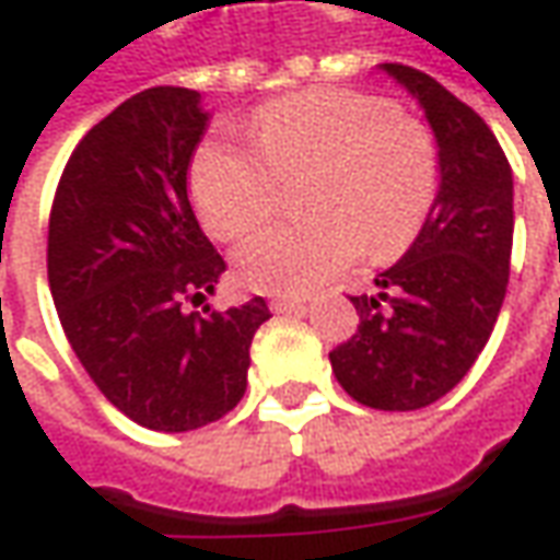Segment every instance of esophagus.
I'll return each mask as SVG.
<instances>
[{"instance_id":"esophagus-1","label":"esophagus","mask_w":560,"mask_h":560,"mask_svg":"<svg viewBox=\"0 0 560 560\" xmlns=\"http://www.w3.org/2000/svg\"><path fill=\"white\" fill-rule=\"evenodd\" d=\"M299 307H304L302 299H271L273 314H287V311H299Z\"/></svg>"}]
</instances>
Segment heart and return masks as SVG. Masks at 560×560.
I'll return each mask as SVG.
<instances>
[{
  "mask_svg": "<svg viewBox=\"0 0 560 560\" xmlns=\"http://www.w3.org/2000/svg\"><path fill=\"white\" fill-rule=\"evenodd\" d=\"M253 140L200 142L188 188L203 229L237 241L280 203V179H304V222L268 225L237 249L249 289L302 295L341 273L362 249L405 253L427 225L442 188V155L430 125L387 96L314 88L253 115Z\"/></svg>",
  "mask_w": 560,
  "mask_h": 560,
  "instance_id": "1",
  "label": "heart"
}]
</instances>
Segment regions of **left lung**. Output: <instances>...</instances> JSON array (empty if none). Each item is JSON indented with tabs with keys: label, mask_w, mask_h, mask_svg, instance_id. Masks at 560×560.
<instances>
[{
	"label": "left lung",
	"mask_w": 560,
	"mask_h": 560,
	"mask_svg": "<svg viewBox=\"0 0 560 560\" xmlns=\"http://www.w3.org/2000/svg\"><path fill=\"white\" fill-rule=\"evenodd\" d=\"M427 112L442 188L427 225L372 295H350L357 335L329 353L357 402L415 411L454 390L503 307L512 256V167L479 112L420 69L384 63Z\"/></svg>",
	"instance_id": "8db88e82"
}]
</instances>
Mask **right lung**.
Returning <instances> with one entry per match:
<instances>
[{
    "instance_id": "right-lung-1",
    "label": "right lung",
    "mask_w": 560,
    "mask_h": 560,
    "mask_svg": "<svg viewBox=\"0 0 560 560\" xmlns=\"http://www.w3.org/2000/svg\"><path fill=\"white\" fill-rule=\"evenodd\" d=\"M207 112L188 88H149L69 155L48 222L57 317L100 393L145 430L225 418L246 390L249 345L271 317L261 295L188 311L225 271L188 203Z\"/></svg>"
}]
</instances>
